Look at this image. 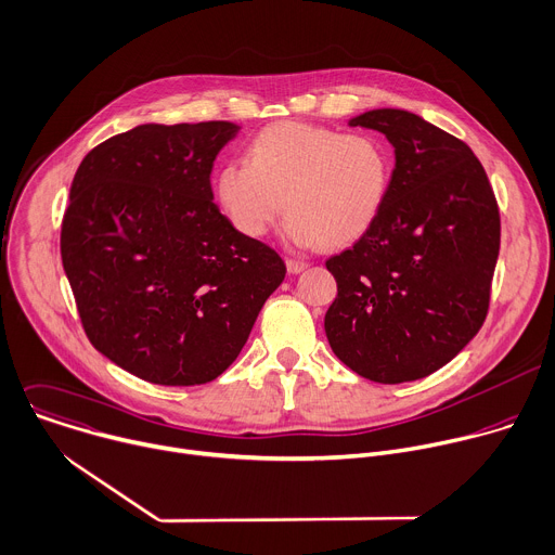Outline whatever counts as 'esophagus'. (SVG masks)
I'll use <instances>...</instances> for the list:
<instances>
[{"instance_id": "34e87169", "label": "esophagus", "mask_w": 555, "mask_h": 555, "mask_svg": "<svg viewBox=\"0 0 555 555\" xmlns=\"http://www.w3.org/2000/svg\"><path fill=\"white\" fill-rule=\"evenodd\" d=\"M308 264L304 260H286V269L288 273H301Z\"/></svg>"}]
</instances>
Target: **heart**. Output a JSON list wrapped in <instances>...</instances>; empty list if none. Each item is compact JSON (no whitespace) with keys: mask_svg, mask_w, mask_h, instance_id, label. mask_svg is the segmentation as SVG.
Returning a JSON list of instances; mask_svg holds the SVG:
<instances>
[{"mask_svg":"<svg viewBox=\"0 0 555 555\" xmlns=\"http://www.w3.org/2000/svg\"><path fill=\"white\" fill-rule=\"evenodd\" d=\"M389 181L391 153L380 138L286 120L254 135L247 162L220 166L214 194L247 238L267 234L284 198L291 245L346 247L374 225Z\"/></svg>","mask_w":555,"mask_h":555,"instance_id":"heart-1","label":"heart"}]
</instances>
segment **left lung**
Returning a JSON list of instances; mask_svg holds the SVG:
<instances>
[{
  "label": "left lung",
  "mask_w": 555,
  "mask_h": 555,
  "mask_svg": "<svg viewBox=\"0 0 555 555\" xmlns=\"http://www.w3.org/2000/svg\"><path fill=\"white\" fill-rule=\"evenodd\" d=\"M350 127L380 131L396 168L374 225L325 262L337 280L325 337L359 376L409 383L453 361L483 325L499 205L470 146L420 116L374 108Z\"/></svg>",
  "instance_id": "1"
}]
</instances>
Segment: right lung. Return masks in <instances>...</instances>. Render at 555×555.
<instances>
[{"label": "right lung", "mask_w": 555, "mask_h": 555, "mask_svg": "<svg viewBox=\"0 0 555 555\" xmlns=\"http://www.w3.org/2000/svg\"><path fill=\"white\" fill-rule=\"evenodd\" d=\"M232 122L140 125L80 162L61 228L63 269L91 346L129 374L203 385L241 354L286 275L269 245L214 203Z\"/></svg>", "instance_id": "1"}]
</instances>
